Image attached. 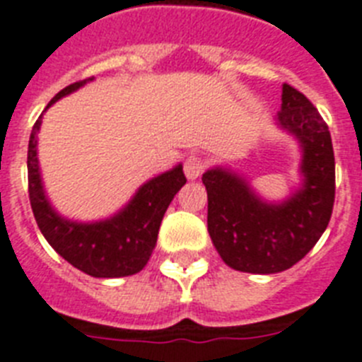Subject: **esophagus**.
I'll use <instances>...</instances> for the list:
<instances>
[{
  "label": "esophagus",
  "instance_id": "esophagus-1",
  "mask_svg": "<svg viewBox=\"0 0 362 362\" xmlns=\"http://www.w3.org/2000/svg\"><path fill=\"white\" fill-rule=\"evenodd\" d=\"M205 168H207V160L199 155H188L185 160V175L188 179H198Z\"/></svg>",
  "mask_w": 362,
  "mask_h": 362
}]
</instances>
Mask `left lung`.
<instances>
[{"label":"left lung","mask_w":362,"mask_h":362,"mask_svg":"<svg viewBox=\"0 0 362 362\" xmlns=\"http://www.w3.org/2000/svg\"><path fill=\"white\" fill-rule=\"evenodd\" d=\"M277 125L294 134L303 159V183L281 203H268L231 170L203 174L207 229L228 267L247 274L288 270L313 250L335 203V155L327 124L294 86L283 85Z\"/></svg>","instance_id":"1"}]
</instances>
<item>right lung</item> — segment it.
Segmentation results:
<instances>
[{"label":"right lung","instance_id":"right-lung-1","mask_svg":"<svg viewBox=\"0 0 362 362\" xmlns=\"http://www.w3.org/2000/svg\"><path fill=\"white\" fill-rule=\"evenodd\" d=\"M86 81H92V77L62 88L47 107H52L62 95L77 90ZM40 124L42 115L33 125L29 136L27 177L33 214L44 238L64 261L92 277H125L142 270L157 244L160 222L170 202L187 183L183 166L177 164L170 172L149 179L115 216L90 223L71 222L57 213L44 194L37 157Z\"/></svg>","mask_w":362,"mask_h":362}]
</instances>
